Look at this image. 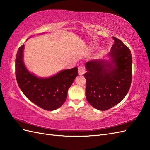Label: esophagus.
Returning a JSON list of instances; mask_svg holds the SVG:
<instances>
[{
    "label": "esophagus",
    "mask_w": 150,
    "mask_h": 150,
    "mask_svg": "<svg viewBox=\"0 0 150 150\" xmlns=\"http://www.w3.org/2000/svg\"><path fill=\"white\" fill-rule=\"evenodd\" d=\"M78 71H79V75H82L84 74L86 72V69H85L84 67H83V66H80V67L78 68Z\"/></svg>",
    "instance_id": "obj_1"
}]
</instances>
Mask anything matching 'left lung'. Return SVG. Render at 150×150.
I'll return each mask as SVG.
<instances>
[{"instance_id":"left-lung-1","label":"left lung","mask_w":150,"mask_h":150,"mask_svg":"<svg viewBox=\"0 0 150 150\" xmlns=\"http://www.w3.org/2000/svg\"><path fill=\"white\" fill-rule=\"evenodd\" d=\"M112 38L114 43L106 57L85 64L86 99L99 110H106L119 103L131 85V52L120 40Z\"/></svg>"}]
</instances>
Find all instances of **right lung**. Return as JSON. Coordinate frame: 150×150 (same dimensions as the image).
Instances as JSON below:
<instances>
[{
    "label": "right lung",
    "instance_id": "add662e5",
    "mask_svg": "<svg viewBox=\"0 0 150 150\" xmlns=\"http://www.w3.org/2000/svg\"><path fill=\"white\" fill-rule=\"evenodd\" d=\"M24 47L22 45L18 48L15 60L19 88L28 99L41 109L50 111L58 109L67 100L68 89L78 75L77 67L61 70L48 77H40L25 67Z\"/></svg>",
    "mask_w": 150,
    "mask_h": 150
}]
</instances>
